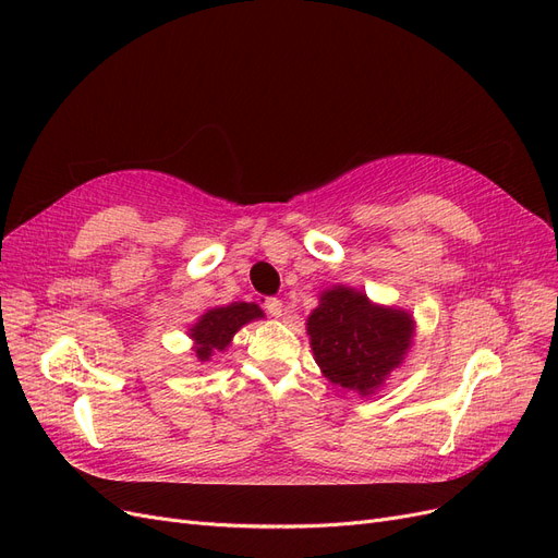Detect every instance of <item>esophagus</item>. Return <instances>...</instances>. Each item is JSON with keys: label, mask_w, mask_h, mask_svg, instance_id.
Segmentation results:
<instances>
[{"label": "esophagus", "mask_w": 558, "mask_h": 558, "mask_svg": "<svg viewBox=\"0 0 558 558\" xmlns=\"http://www.w3.org/2000/svg\"><path fill=\"white\" fill-rule=\"evenodd\" d=\"M264 308L271 317H280L282 315V301L276 299V296H268V299H264Z\"/></svg>", "instance_id": "1"}]
</instances>
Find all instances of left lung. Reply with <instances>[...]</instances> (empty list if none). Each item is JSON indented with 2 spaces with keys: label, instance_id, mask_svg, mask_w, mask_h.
<instances>
[{
  "label": "left lung",
  "instance_id": "obj_1",
  "mask_svg": "<svg viewBox=\"0 0 558 558\" xmlns=\"http://www.w3.org/2000/svg\"><path fill=\"white\" fill-rule=\"evenodd\" d=\"M305 329L327 380L371 397L403 364L415 336V319L401 308L368 301L364 292L336 284L319 294Z\"/></svg>",
  "mask_w": 558,
  "mask_h": 558
}]
</instances>
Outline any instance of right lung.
Listing matches in <instances>:
<instances>
[{"instance_id":"1","label":"right lung","mask_w":558,"mask_h":558,"mask_svg":"<svg viewBox=\"0 0 558 558\" xmlns=\"http://www.w3.org/2000/svg\"><path fill=\"white\" fill-rule=\"evenodd\" d=\"M264 317L257 303H231L222 308H210L190 329V338L194 340V356L199 362H210L215 352H225L236 333L247 322Z\"/></svg>"}]
</instances>
